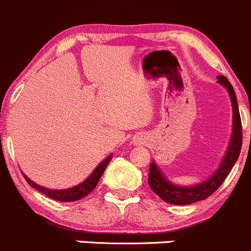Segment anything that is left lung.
Wrapping results in <instances>:
<instances>
[{
	"label": "left lung",
	"instance_id": "left-lung-1",
	"mask_svg": "<svg viewBox=\"0 0 251 251\" xmlns=\"http://www.w3.org/2000/svg\"><path fill=\"white\" fill-rule=\"evenodd\" d=\"M217 80H219L221 85H224L227 88L232 100V107H233V135H232L228 151H227L219 170L212 175L209 179L193 187H179L176 186V184L170 183L164 177V175H161L159 169L156 168L155 163L153 161L151 166H149V187H151V191L156 196L160 197L166 203L175 205H187L206 199L207 197L211 196L224 183L226 177L231 173L238 156H239L243 142V130L237 98H235L233 87H232L231 82L227 80L226 76H222L221 75V76L217 77Z\"/></svg>",
	"mask_w": 251,
	"mask_h": 251
}]
</instances>
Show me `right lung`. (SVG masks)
Here are the masks:
<instances>
[{"instance_id": "1", "label": "right lung", "mask_w": 251, "mask_h": 251, "mask_svg": "<svg viewBox=\"0 0 251 251\" xmlns=\"http://www.w3.org/2000/svg\"><path fill=\"white\" fill-rule=\"evenodd\" d=\"M110 159H111V155L108 156L107 159H104V161H102V163L96 168V170L91 174V176L88 177L86 181H83L82 183L77 184V186L73 187V188L60 189V191H57V189L45 188V187H41L39 186V184L35 183V182H32L31 179L27 178L25 175H23V176H24V178L26 179V182L32 187V188L37 189V191L41 192L42 194L47 196L48 198L54 199V201H78V199H82L83 197L90 194L91 192L96 188L98 181H100V178L102 177L103 173H104L105 168H107L108 164H109Z\"/></svg>"}]
</instances>
